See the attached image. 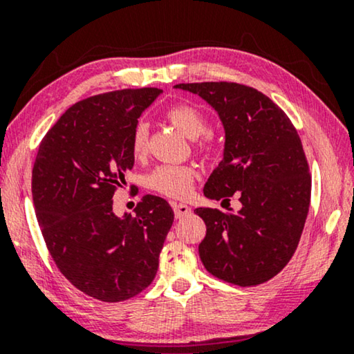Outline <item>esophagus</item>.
I'll return each instance as SVG.
<instances>
[{
  "label": "esophagus",
  "instance_id": "34e87169",
  "mask_svg": "<svg viewBox=\"0 0 354 354\" xmlns=\"http://www.w3.org/2000/svg\"><path fill=\"white\" fill-rule=\"evenodd\" d=\"M190 212H192L190 206L183 205V203H176V205H174V214H176V219H182V217L188 216Z\"/></svg>",
  "mask_w": 354,
  "mask_h": 354
}]
</instances>
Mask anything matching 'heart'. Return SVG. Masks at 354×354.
Returning <instances> with one entry per match:
<instances>
[{
  "mask_svg": "<svg viewBox=\"0 0 354 354\" xmlns=\"http://www.w3.org/2000/svg\"><path fill=\"white\" fill-rule=\"evenodd\" d=\"M166 118L171 120L172 125L188 138H198L206 132L207 119L203 111L192 104H177L166 113ZM148 125L138 122L135 125L132 133V153L135 158L145 156L148 149ZM211 143L206 142L201 148L207 149ZM198 176L196 169L193 166H180V164H166L159 166L148 177V187L151 190L161 193V195L171 198H187L190 195L193 182Z\"/></svg>",
  "mask_w": 354,
  "mask_h": 354,
  "instance_id": "b5f03b06",
  "label": "heart"
}]
</instances>
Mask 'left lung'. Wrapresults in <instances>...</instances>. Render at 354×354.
Instances as JSON below:
<instances>
[{
    "instance_id": "left-lung-1",
    "label": "left lung",
    "mask_w": 354,
    "mask_h": 354,
    "mask_svg": "<svg viewBox=\"0 0 354 354\" xmlns=\"http://www.w3.org/2000/svg\"><path fill=\"white\" fill-rule=\"evenodd\" d=\"M201 96L225 132L224 158L207 178L205 196L240 211H195L206 224L198 246L207 272L251 287L282 270L297 250L311 201V176L301 140L287 114L261 91L234 82L178 84Z\"/></svg>"
}]
</instances>
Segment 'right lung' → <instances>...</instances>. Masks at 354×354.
<instances>
[{
	"label": "right lung",
	"mask_w": 354,
	"mask_h": 354,
	"mask_svg": "<svg viewBox=\"0 0 354 354\" xmlns=\"http://www.w3.org/2000/svg\"><path fill=\"white\" fill-rule=\"evenodd\" d=\"M159 88L118 90L79 101L41 140L32 172L37 221L69 282L100 301L143 292L158 272L174 211L145 195L135 216H115L113 196L133 167L132 133Z\"/></svg>",
	"instance_id": "1"
}]
</instances>
